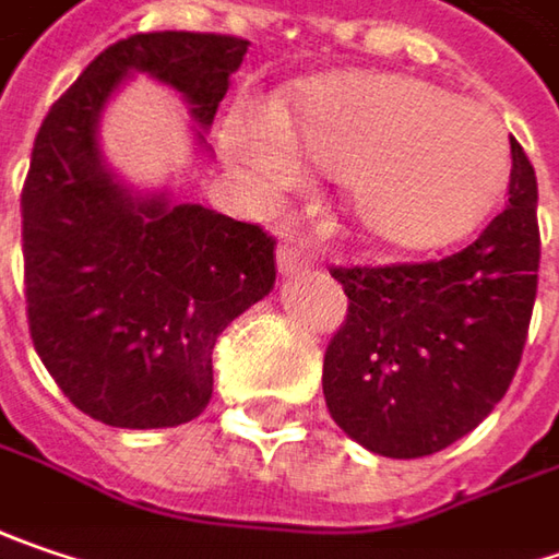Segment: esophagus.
Wrapping results in <instances>:
<instances>
[{
	"label": "esophagus",
	"mask_w": 559,
	"mask_h": 559,
	"mask_svg": "<svg viewBox=\"0 0 559 559\" xmlns=\"http://www.w3.org/2000/svg\"><path fill=\"white\" fill-rule=\"evenodd\" d=\"M276 264L283 273H295V270H301V266L311 264V251L305 248V241L301 238H283L280 241V248H276Z\"/></svg>",
	"instance_id": "1"
}]
</instances>
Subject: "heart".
Segmentation results:
<instances>
[{
  "label": "heart",
  "mask_w": 559,
  "mask_h": 559,
  "mask_svg": "<svg viewBox=\"0 0 559 559\" xmlns=\"http://www.w3.org/2000/svg\"><path fill=\"white\" fill-rule=\"evenodd\" d=\"M229 154L264 191L298 176V151L346 185L355 223L403 251L447 245L490 207L510 141L488 106L405 74H343L295 87L273 116L245 106Z\"/></svg>",
  "instance_id": "obj_1"
}]
</instances>
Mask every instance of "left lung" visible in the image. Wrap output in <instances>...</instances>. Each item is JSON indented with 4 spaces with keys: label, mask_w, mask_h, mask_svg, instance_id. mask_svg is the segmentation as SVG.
<instances>
[{
    "label": "left lung",
    "mask_w": 559,
    "mask_h": 559,
    "mask_svg": "<svg viewBox=\"0 0 559 559\" xmlns=\"http://www.w3.org/2000/svg\"><path fill=\"white\" fill-rule=\"evenodd\" d=\"M510 204L456 254L333 266L349 314L323 355L333 421L393 460H418L478 428L510 390L538 293V182L510 138Z\"/></svg>",
    "instance_id": "left-lung-1"
}]
</instances>
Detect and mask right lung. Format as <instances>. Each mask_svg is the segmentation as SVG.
I'll use <instances>...</instances> for the list:
<instances>
[{
	"instance_id": "right-lung-1",
	"label": "right lung",
	"mask_w": 559,
	"mask_h": 559,
	"mask_svg": "<svg viewBox=\"0 0 559 559\" xmlns=\"http://www.w3.org/2000/svg\"><path fill=\"white\" fill-rule=\"evenodd\" d=\"M248 40L154 31L112 43L43 119L21 188L34 349L84 415L176 428L213 393L216 336L276 280V238L201 204L134 198L97 151V119L128 71H147L210 126Z\"/></svg>"
}]
</instances>
